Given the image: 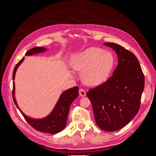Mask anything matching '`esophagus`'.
<instances>
[{"instance_id": "esophagus-1", "label": "esophagus", "mask_w": 156, "mask_h": 156, "mask_svg": "<svg viewBox=\"0 0 156 156\" xmlns=\"http://www.w3.org/2000/svg\"><path fill=\"white\" fill-rule=\"evenodd\" d=\"M79 95L81 97H84L86 96V92L83 89H80L79 90Z\"/></svg>"}]
</instances>
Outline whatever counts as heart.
I'll return each instance as SVG.
<instances>
[{"mask_svg": "<svg viewBox=\"0 0 156 156\" xmlns=\"http://www.w3.org/2000/svg\"><path fill=\"white\" fill-rule=\"evenodd\" d=\"M72 67L83 72V81L88 86H98L105 82L115 65L112 55L98 48H90L73 56Z\"/></svg>", "mask_w": 156, "mask_h": 156, "instance_id": "1", "label": "heart"}]
</instances>
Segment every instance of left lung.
Listing matches in <instances>:
<instances>
[{
    "instance_id": "1",
    "label": "left lung",
    "mask_w": 156,
    "mask_h": 156,
    "mask_svg": "<svg viewBox=\"0 0 156 156\" xmlns=\"http://www.w3.org/2000/svg\"><path fill=\"white\" fill-rule=\"evenodd\" d=\"M116 51L119 64L107 81L87 92L98 126L115 131L137 114L144 88V77L135 55L121 45L105 43Z\"/></svg>"
}]
</instances>
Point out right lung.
Returning <instances> with one entry per match:
<instances>
[{
    "label": "right lung",
    "mask_w": 156,
    "mask_h": 156,
    "mask_svg": "<svg viewBox=\"0 0 156 156\" xmlns=\"http://www.w3.org/2000/svg\"><path fill=\"white\" fill-rule=\"evenodd\" d=\"M47 51V49L42 47H37V48H32L29 51L27 52L26 56H32L33 55L44 53ZM25 57H23L20 62L16 66L13 72V100L16 107L21 112L22 115L24 116L27 122L32 127H34L36 130L48 133L50 134H55L63 130L66 126L68 119V115L69 111V107L72 102L79 96V87H75L69 88L61 94L58 101L56 102L54 108L51 112L50 114L43 119H33L25 115L19 107L16 99L15 97V79L16 73L18 67L21 64L24 60Z\"/></svg>",
    "instance_id": "1"
}]
</instances>
